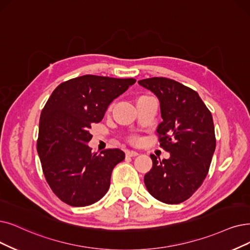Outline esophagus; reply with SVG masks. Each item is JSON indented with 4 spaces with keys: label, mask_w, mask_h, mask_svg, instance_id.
Listing matches in <instances>:
<instances>
[{
    "label": "esophagus",
    "mask_w": 250,
    "mask_h": 250,
    "mask_svg": "<svg viewBox=\"0 0 250 250\" xmlns=\"http://www.w3.org/2000/svg\"><path fill=\"white\" fill-rule=\"evenodd\" d=\"M137 155H138V153L136 151H127L126 152V156L127 157H135Z\"/></svg>",
    "instance_id": "34e87169"
}]
</instances>
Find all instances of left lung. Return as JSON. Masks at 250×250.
Segmentation results:
<instances>
[{
  "label": "left lung",
  "mask_w": 250,
  "mask_h": 250,
  "mask_svg": "<svg viewBox=\"0 0 250 250\" xmlns=\"http://www.w3.org/2000/svg\"><path fill=\"white\" fill-rule=\"evenodd\" d=\"M138 84L153 92L160 103L162 122L157 127L161 146L170 154L145 174L148 193L166 204L186 201L205 179L215 149L211 113L199 94L174 80L149 78Z\"/></svg>",
  "instance_id": "8db88e82"
}]
</instances>
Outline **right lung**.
<instances>
[{
  "label": "right lung",
  "instance_id": "obj_1",
  "mask_svg": "<svg viewBox=\"0 0 250 250\" xmlns=\"http://www.w3.org/2000/svg\"><path fill=\"white\" fill-rule=\"evenodd\" d=\"M135 82L85 75L58 85L49 97L40 117L37 148L48 185L64 203L88 206L106 194L113 169L125 154L119 148L92 153L89 129Z\"/></svg>",
  "mask_w": 250,
  "mask_h": 250
}]
</instances>
